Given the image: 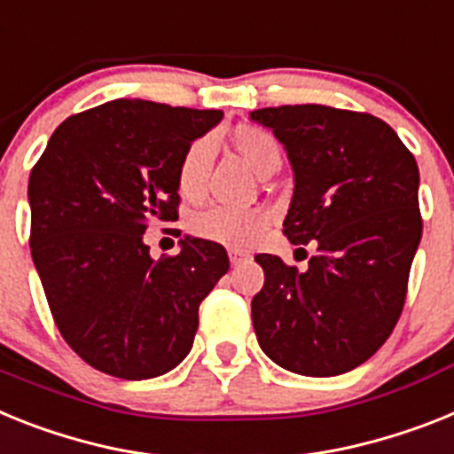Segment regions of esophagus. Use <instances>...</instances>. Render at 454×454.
Returning a JSON list of instances; mask_svg holds the SVG:
<instances>
[{"label":"esophagus","mask_w":454,"mask_h":454,"mask_svg":"<svg viewBox=\"0 0 454 454\" xmlns=\"http://www.w3.org/2000/svg\"><path fill=\"white\" fill-rule=\"evenodd\" d=\"M228 258H231V265H239V262L249 261V254H245V251H238V249H231L228 251Z\"/></svg>","instance_id":"esophagus-1"}]
</instances>
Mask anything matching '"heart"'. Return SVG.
<instances>
[{
  "label": "heart",
  "instance_id": "1",
  "mask_svg": "<svg viewBox=\"0 0 454 454\" xmlns=\"http://www.w3.org/2000/svg\"><path fill=\"white\" fill-rule=\"evenodd\" d=\"M231 150L261 177L272 175L281 166V145L268 129L258 124H238L228 133ZM209 168V145L205 140H193L182 154L175 173V186L184 200H200L205 193V177ZM270 226V215L265 209H200L189 219V231L193 238L215 242L231 249H247L261 238Z\"/></svg>",
  "mask_w": 454,
  "mask_h": 454
}]
</instances>
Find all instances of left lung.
I'll return each mask as SVG.
<instances>
[{
    "mask_svg": "<svg viewBox=\"0 0 454 454\" xmlns=\"http://www.w3.org/2000/svg\"><path fill=\"white\" fill-rule=\"evenodd\" d=\"M251 120L272 129L295 173L284 235L316 247L307 272L256 256L265 272L251 300L258 344L295 374H346L402 316L422 235L418 163L369 113L304 104L254 110Z\"/></svg>",
    "mask_w": 454,
    "mask_h": 454,
    "instance_id": "obj_1",
    "label": "left lung"
}]
</instances>
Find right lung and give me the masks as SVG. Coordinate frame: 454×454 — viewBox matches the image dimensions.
<instances>
[{
    "label": "right lung",
    "instance_id": "add662e5",
    "mask_svg": "<svg viewBox=\"0 0 454 454\" xmlns=\"http://www.w3.org/2000/svg\"><path fill=\"white\" fill-rule=\"evenodd\" d=\"M221 110L117 98L55 129L29 175V247L64 341L90 367L127 380L182 363L198 307L228 272L226 249L182 239L152 261L145 231L177 221V163Z\"/></svg>",
    "mask_w": 454,
    "mask_h": 454
}]
</instances>
